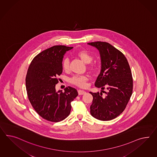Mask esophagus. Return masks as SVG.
<instances>
[{"mask_svg": "<svg viewBox=\"0 0 157 157\" xmlns=\"http://www.w3.org/2000/svg\"><path fill=\"white\" fill-rule=\"evenodd\" d=\"M78 93L79 95H82V94H84L86 92L84 91V90H78Z\"/></svg>", "mask_w": 157, "mask_h": 157, "instance_id": "esophagus-1", "label": "esophagus"}]
</instances>
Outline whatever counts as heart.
I'll use <instances>...</instances> for the list:
<instances>
[{
  "instance_id": "b5f03b06",
  "label": "heart",
  "mask_w": 157,
  "mask_h": 157,
  "mask_svg": "<svg viewBox=\"0 0 157 157\" xmlns=\"http://www.w3.org/2000/svg\"><path fill=\"white\" fill-rule=\"evenodd\" d=\"M76 56L79 57L85 64H88V68L91 71H94L96 69V65L91 63L93 60V56L86 50H81L76 53ZM62 68L65 72H68L70 71V64L68 59L66 58L62 62ZM88 77L85 75L74 76L72 77L70 82L72 84L80 88H85L87 86V81Z\"/></svg>"
}]
</instances>
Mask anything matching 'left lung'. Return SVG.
<instances>
[{
  "label": "left lung",
  "instance_id": "left-lung-1",
  "mask_svg": "<svg viewBox=\"0 0 157 157\" xmlns=\"http://www.w3.org/2000/svg\"><path fill=\"white\" fill-rule=\"evenodd\" d=\"M96 47L100 53L101 70L95 86L108 90L105 96L99 92H90L93 96L90 114L101 121H109L124 112L133 93V77L125 55L106 42L88 43ZM103 91V90H102Z\"/></svg>",
  "mask_w": 157,
  "mask_h": 157
}]
</instances>
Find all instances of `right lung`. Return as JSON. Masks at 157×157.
Returning <instances> with one entry per match:
<instances>
[{"label":"right lung","mask_w":157,"mask_h":157,"mask_svg":"<svg viewBox=\"0 0 157 157\" xmlns=\"http://www.w3.org/2000/svg\"><path fill=\"white\" fill-rule=\"evenodd\" d=\"M72 48L53 46L36 55L28 67L25 78L28 100L37 113L47 121L57 122L66 118L71 113V102L78 96L76 89L71 86L64 92L55 88L63 72L64 55Z\"/></svg>","instance_id":"obj_1"}]
</instances>
